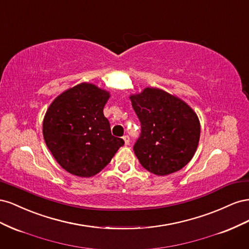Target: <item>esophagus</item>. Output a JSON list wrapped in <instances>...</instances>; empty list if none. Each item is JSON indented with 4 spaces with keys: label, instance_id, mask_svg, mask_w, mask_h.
Listing matches in <instances>:
<instances>
[{
    "label": "esophagus",
    "instance_id": "34e87169",
    "mask_svg": "<svg viewBox=\"0 0 249 249\" xmlns=\"http://www.w3.org/2000/svg\"><path fill=\"white\" fill-rule=\"evenodd\" d=\"M123 138H124V144L129 145L130 144V137L127 136V135H125V136H124Z\"/></svg>",
    "mask_w": 249,
    "mask_h": 249
}]
</instances>
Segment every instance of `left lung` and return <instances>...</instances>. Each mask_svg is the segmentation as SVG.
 I'll return each instance as SVG.
<instances>
[{
	"mask_svg": "<svg viewBox=\"0 0 249 249\" xmlns=\"http://www.w3.org/2000/svg\"><path fill=\"white\" fill-rule=\"evenodd\" d=\"M130 99L141 124L134 153L142 166L157 176L186 166L199 142L196 113L184 101L158 88L147 87Z\"/></svg>",
	"mask_w": 249,
	"mask_h": 249,
	"instance_id": "obj_1",
	"label": "left lung"
}]
</instances>
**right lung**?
<instances>
[{"label": "right lung", "mask_w": 249, "mask_h": 249, "mask_svg": "<svg viewBox=\"0 0 249 249\" xmlns=\"http://www.w3.org/2000/svg\"><path fill=\"white\" fill-rule=\"evenodd\" d=\"M109 97L106 90L81 83L58 95L44 115L46 144L60 166L73 176H95L124 144L111 134L104 115Z\"/></svg>", "instance_id": "add662e5"}]
</instances>
